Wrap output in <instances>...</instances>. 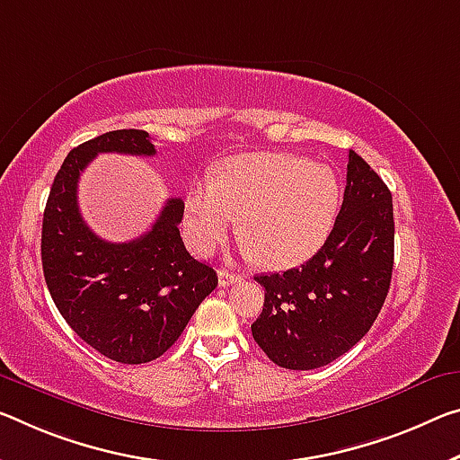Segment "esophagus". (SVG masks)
<instances>
[{
  "label": "esophagus",
  "mask_w": 460,
  "mask_h": 460,
  "mask_svg": "<svg viewBox=\"0 0 460 460\" xmlns=\"http://www.w3.org/2000/svg\"><path fill=\"white\" fill-rule=\"evenodd\" d=\"M242 280V276L235 272H229V270H218V287H229V284H235Z\"/></svg>",
  "instance_id": "obj_1"
}]
</instances>
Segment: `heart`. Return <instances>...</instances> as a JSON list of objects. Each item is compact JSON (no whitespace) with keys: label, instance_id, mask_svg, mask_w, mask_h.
I'll return each mask as SVG.
<instances>
[{"label":"heart","instance_id":"heart-1","mask_svg":"<svg viewBox=\"0 0 460 460\" xmlns=\"http://www.w3.org/2000/svg\"><path fill=\"white\" fill-rule=\"evenodd\" d=\"M341 186L330 165L282 151L243 153L186 190L188 239L210 252L237 227L266 268L309 260L333 231Z\"/></svg>","mask_w":460,"mask_h":460}]
</instances>
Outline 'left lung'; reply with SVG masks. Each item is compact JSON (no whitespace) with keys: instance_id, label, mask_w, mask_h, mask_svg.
<instances>
[{"instance_id":"left-lung-1","label":"left lung","mask_w":460,"mask_h":460,"mask_svg":"<svg viewBox=\"0 0 460 460\" xmlns=\"http://www.w3.org/2000/svg\"><path fill=\"white\" fill-rule=\"evenodd\" d=\"M393 199L358 153H348L344 202L315 256L287 272L260 274L264 309L252 335L274 364L311 370L358 344L387 298L393 274Z\"/></svg>"}]
</instances>
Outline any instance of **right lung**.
<instances>
[{"label":"right lung","mask_w":460,"mask_h":460,"mask_svg":"<svg viewBox=\"0 0 460 460\" xmlns=\"http://www.w3.org/2000/svg\"><path fill=\"white\" fill-rule=\"evenodd\" d=\"M98 153L147 157L155 145L145 130L122 128L71 149L42 217V272L57 309L85 344L122 364L151 362L173 346L218 279L186 252L180 199L167 200L153 227L128 243L104 242L87 227L77 181Z\"/></svg>","instance_id":"add662e5"}]
</instances>
